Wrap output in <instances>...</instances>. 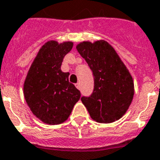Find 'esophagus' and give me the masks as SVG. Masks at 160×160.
Returning a JSON list of instances; mask_svg holds the SVG:
<instances>
[{"label": "esophagus", "mask_w": 160, "mask_h": 160, "mask_svg": "<svg viewBox=\"0 0 160 160\" xmlns=\"http://www.w3.org/2000/svg\"><path fill=\"white\" fill-rule=\"evenodd\" d=\"M76 87L78 88V89H80V88H81V86H80V83H76Z\"/></svg>", "instance_id": "esophagus-1"}]
</instances>
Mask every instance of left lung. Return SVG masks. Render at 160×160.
I'll list each match as a JSON object with an SVG mask.
<instances>
[{"instance_id":"1","label":"left lung","mask_w":160,"mask_h":160,"mask_svg":"<svg viewBox=\"0 0 160 160\" xmlns=\"http://www.w3.org/2000/svg\"><path fill=\"white\" fill-rule=\"evenodd\" d=\"M94 77V90L81 101L92 119L109 123L123 117L134 96V82L128 69L106 41L83 42L77 46Z\"/></svg>"}]
</instances>
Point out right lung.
<instances>
[{"label": "right lung", "instance_id": "obj_1", "mask_svg": "<svg viewBox=\"0 0 160 160\" xmlns=\"http://www.w3.org/2000/svg\"><path fill=\"white\" fill-rule=\"evenodd\" d=\"M72 42L49 41L34 59L24 84L28 106L37 118L48 124H59L72 113L81 93L69 82V72L60 69L64 57L72 50Z\"/></svg>", "mask_w": 160, "mask_h": 160}]
</instances>
